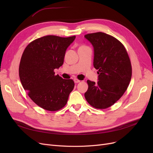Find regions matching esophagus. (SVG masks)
<instances>
[{
  "mask_svg": "<svg viewBox=\"0 0 153 153\" xmlns=\"http://www.w3.org/2000/svg\"><path fill=\"white\" fill-rule=\"evenodd\" d=\"M74 82H75V83H79L80 82V80H78L77 78H75V79H74Z\"/></svg>",
  "mask_w": 153,
  "mask_h": 153,
  "instance_id": "obj_1",
  "label": "esophagus"
}]
</instances>
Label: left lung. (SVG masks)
Returning a JSON list of instances; mask_svg holds the SVG:
<instances>
[{
  "instance_id": "8db88e82",
  "label": "left lung",
  "mask_w": 153,
  "mask_h": 153,
  "mask_svg": "<svg viewBox=\"0 0 153 153\" xmlns=\"http://www.w3.org/2000/svg\"><path fill=\"white\" fill-rule=\"evenodd\" d=\"M84 37L93 47V65L99 75L97 83L87 81L85 98L93 107L106 108L127 89L132 74L130 60L123 45L113 36L100 32Z\"/></svg>"
}]
</instances>
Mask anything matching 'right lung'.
<instances>
[{
    "instance_id": "obj_1",
    "label": "right lung",
    "mask_w": 153,
    "mask_h": 153,
    "mask_svg": "<svg viewBox=\"0 0 153 153\" xmlns=\"http://www.w3.org/2000/svg\"><path fill=\"white\" fill-rule=\"evenodd\" d=\"M75 38L44 36L29 44L22 54L19 66L22 85L30 98L43 109H61L75 86L73 80L55 75L54 69L62 65L66 50Z\"/></svg>"
}]
</instances>
